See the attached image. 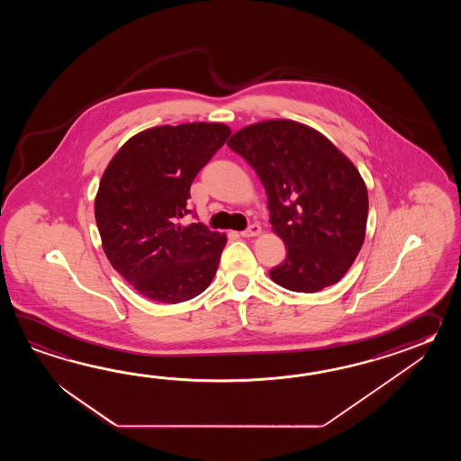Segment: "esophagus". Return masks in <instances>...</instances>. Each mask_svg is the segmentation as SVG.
<instances>
[{
	"label": "esophagus",
	"instance_id": "1",
	"mask_svg": "<svg viewBox=\"0 0 461 461\" xmlns=\"http://www.w3.org/2000/svg\"><path fill=\"white\" fill-rule=\"evenodd\" d=\"M260 230H262V229H260L258 224H250L245 230L240 232V235H242V237H255V235L260 234Z\"/></svg>",
	"mask_w": 461,
	"mask_h": 461
}]
</instances>
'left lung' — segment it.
<instances>
[{
    "label": "left lung",
    "instance_id": "left-lung-1",
    "mask_svg": "<svg viewBox=\"0 0 461 461\" xmlns=\"http://www.w3.org/2000/svg\"><path fill=\"white\" fill-rule=\"evenodd\" d=\"M227 145L260 177L270 224L286 247L270 278L302 294L338 284L363 247L369 209L353 163L320 131L292 120L249 125Z\"/></svg>",
    "mask_w": 461,
    "mask_h": 461
}]
</instances>
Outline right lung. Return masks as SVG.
<instances>
[{
  "label": "right lung",
  "mask_w": 461,
  "mask_h": 461,
  "mask_svg": "<svg viewBox=\"0 0 461 461\" xmlns=\"http://www.w3.org/2000/svg\"><path fill=\"white\" fill-rule=\"evenodd\" d=\"M230 135L224 123L149 128L108 163L95 221L112 267L138 294L159 303L194 298L212 282L227 237L189 226V189Z\"/></svg>",
  "instance_id": "obj_1"
}]
</instances>
